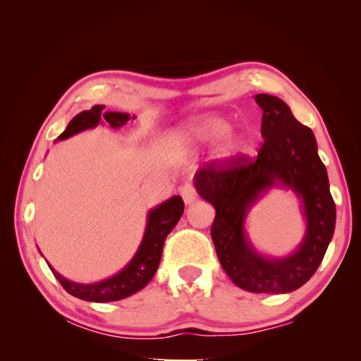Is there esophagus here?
Returning a JSON list of instances; mask_svg holds the SVG:
<instances>
[{"instance_id": "1", "label": "esophagus", "mask_w": 361, "mask_h": 361, "mask_svg": "<svg viewBox=\"0 0 361 361\" xmlns=\"http://www.w3.org/2000/svg\"><path fill=\"white\" fill-rule=\"evenodd\" d=\"M180 195L185 200V204H192L195 199H197V192H195V188L191 183H186L180 188Z\"/></svg>"}]
</instances>
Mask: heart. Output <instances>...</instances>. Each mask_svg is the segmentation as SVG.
Returning a JSON list of instances; mask_svg holds the SVG:
<instances>
[{
    "label": "heart",
    "mask_w": 361,
    "mask_h": 361,
    "mask_svg": "<svg viewBox=\"0 0 361 361\" xmlns=\"http://www.w3.org/2000/svg\"><path fill=\"white\" fill-rule=\"evenodd\" d=\"M228 130H229V122L224 118H221V116L205 114L189 122L185 129V133H183V137H186L189 142L192 143L205 145V143L216 142V140L221 138ZM242 148H243L242 137L237 135V133H228L221 145V149H219V154H221V157H232L239 154Z\"/></svg>",
    "instance_id": "obj_1"
}]
</instances>
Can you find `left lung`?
<instances>
[{"mask_svg": "<svg viewBox=\"0 0 361 361\" xmlns=\"http://www.w3.org/2000/svg\"><path fill=\"white\" fill-rule=\"evenodd\" d=\"M255 102L262 109L264 138L258 156L209 162L197 170L194 186L216 210L210 232L229 279L242 290L279 295L298 290L319 269L334 234L336 205L314 132L279 97L258 94ZM276 185L291 188L302 199L306 235L295 254L266 259L249 243L245 218L249 207Z\"/></svg>", "mask_w": 361, "mask_h": 361, "instance_id": "left-lung-1", "label": "left lung"}]
</instances>
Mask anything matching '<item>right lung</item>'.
Segmentation results:
<instances>
[{
	"label": "right lung",
	"instance_id": "right-lung-1",
	"mask_svg": "<svg viewBox=\"0 0 361 361\" xmlns=\"http://www.w3.org/2000/svg\"><path fill=\"white\" fill-rule=\"evenodd\" d=\"M103 108H105L103 105H95L89 111H82L75 116L57 140H65L75 135V133L92 129V127L99 126V122L103 119L113 129H119L130 119V114L105 111ZM132 119H135V116H132ZM183 210H185V202H183L180 195H173V197H170L156 209H152L148 215L143 240L140 243L135 256L121 272L106 280H102V282L76 283L60 276L59 272L54 271L52 266L49 267H51L60 285L75 298L90 302L119 301V299H124L142 290L154 277L159 262H161L164 242H166V237L170 234V231L180 221Z\"/></svg>",
	"mask_w": 361,
	"mask_h": 361
}]
</instances>
